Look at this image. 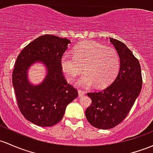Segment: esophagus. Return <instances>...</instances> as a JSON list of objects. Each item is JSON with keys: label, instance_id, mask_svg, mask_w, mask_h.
Masks as SVG:
<instances>
[{"label": "esophagus", "instance_id": "34e87169", "mask_svg": "<svg viewBox=\"0 0 153 153\" xmlns=\"http://www.w3.org/2000/svg\"><path fill=\"white\" fill-rule=\"evenodd\" d=\"M78 93H79V97H82V96H85V92L83 91V90H78Z\"/></svg>", "mask_w": 153, "mask_h": 153}]
</instances>
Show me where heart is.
Here are the masks:
<instances>
[{
	"label": "heart",
	"instance_id": "obj_1",
	"mask_svg": "<svg viewBox=\"0 0 153 153\" xmlns=\"http://www.w3.org/2000/svg\"><path fill=\"white\" fill-rule=\"evenodd\" d=\"M61 68L68 82L74 81L82 73L78 85L99 88L109 86L115 79L120 61L117 51L93 42H84L74 50L73 57L65 55L61 59Z\"/></svg>",
	"mask_w": 153,
	"mask_h": 153
}]
</instances>
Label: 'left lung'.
<instances>
[{
  "label": "left lung",
  "mask_w": 153,
  "mask_h": 153,
  "mask_svg": "<svg viewBox=\"0 0 153 153\" xmlns=\"http://www.w3.org/2000/svg\"><path fill=\"white\" fill-rule=\"evenodd\" d=\"M120 60V68L112 83L101 91L88 93L92 103L85 111L87 120L95 128L110 129L128 114L142 86L139 60L120 41L109 38Z\"/></svg>",
  "instance_id": "1"
}]
</instances>
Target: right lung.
Listing matches in <instances>:
<instances>
[{"label": "right lung", "instance_id": "right-lung-1", "mask_svg": "<svg viewBox=\"0 0 153 153\" xmlns=\"http://www.w3.org/2000/svg\"><path fill=\"white\" fill-rule=\"evenodd\" d=\"M70 40L57 36H39L21 51L12 73V84L19 111L25 117L42 127H50L62 120L68 103L78 92L63 76L61 59ZM45 64L48 74L39 85H30L28 68L35 62Z\"/></svg>", "mask_w": 153, "mask_h": 153}]
</instances>
